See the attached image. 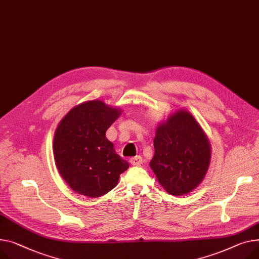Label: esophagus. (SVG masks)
I'll return each mask as SVG.
<instances>
[{
  "instance_id": "1",
  "label": "esophagus",
  "mask_w": 259,
  "mask_h": 259,
  "mask_svg": "<svg viewBox=\"0 0 259 259\" xmlns=\"http://www.w3.org/2000/svg\"><path fill=\"white\" fill-rule=\"evenodd\" d=\"M143 162H144V160H143L142 156H135V157L130 158V163L132 165H141V164H143Z\"/></svg>"
}]
</instances>
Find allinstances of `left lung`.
I'll return each instance as SVG.
<instances>
[{
  "mask_svg": "<svg viewBox=\"0 0 259 259\" xmlns=\"http://www.w3.org/2000/svg\"><path fill=\"white\" fill-rule=\"evenodd\" d=\"M150 166L170 195L191 193L203 180L210 161V145L194 116L177 111L158 126Z\"/></svg>",
  "mask_w": 259,
  "mask_h": 259,
  "instance_id": "8db88e82",
  "label": "left lung"
}]
</instances>
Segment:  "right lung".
<instances>
[{
	"label": "right lung",
	"instance_id": "right-lung-1",
	"mask_svg": "<svg viewBox=\"0 0 259 259\" xmlns=\"http://www.w3.org/2000/svg\"><path fill=\"white\" fill-rule=\"evenodd\" d=\"M119 111L102 101H90L68 112L54 136L58 170L75 192L98 198L110 192L129 167L106 139Z\"/></svg>",
	"mask_w": 259,
	"mask_h": 259
}]
</instances>
